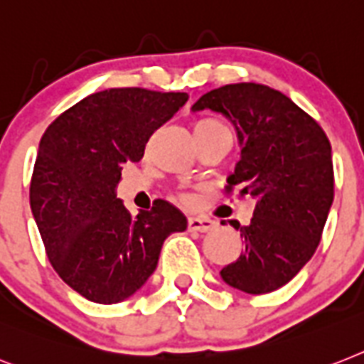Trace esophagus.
I'll return each instance as SVG.
<instances>
[{
  "label": "esophagus",
  "mask_w": 364,
  "mask_h": 364,
  "mask_svg": "<svg viewBox=\"0 0 364 364\" xmlns=\"http://www.w3.org/2000/svg\"><path fill=\"white\" fill-rule=\"evenodd\" d=\"M189 230H197V232H208V230L215 229V221H212L210 218H204V215H191L188 219Z\"/></svg>",
  "instance_id": "obj_1"
}]
</instances>
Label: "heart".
I'll return each mask as SVG.
<instances>
[{"mask_svg": "<svg viewBox=\"0 0 364 364\" xmlns=\"http://www.w3.org/2000/svg\"><path fill=\"white\" fill-rule=\"evenodd\" d=\"M214 126H225L223 122L218 119H200L195 122V130H203V128H214Z\"/></svg>", "mask_w": 364, "mask_h": 364, "instance_id": "b5f03b06", "label": "heart"}]
</instances>
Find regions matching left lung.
<instances>
[{
    "label": "left lung",
    "mask_w": 364,
    "mask_h": 364,
    "mask_svg": "<svg viewBox=\"0 0 364 364\" xmlns=\"http://www.w3.org/2000/svg\"><path fill=\"white\" fill-rule=\"evenodd\" d=\"M193 111L212 109L236 128L242 158L227 178L257 199L238 260L221 269L232 288L268 294L311 260L333 204L331 143L311 115L287 95L260 83H232L206 92ZM225 225V223H223Z\"/></svg>",
    "instance_id": "8db88e82"
}]
</instances>
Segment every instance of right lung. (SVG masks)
<instances>
[{"instance_id": "obj_1", "label": "right lung", "mask_w": 364, "mask_h": 364, "mask_svg": "<svg viewBox=\"0 0 364 364\" xmlns=\"http://www.w3.org/2000/svg\"><path fill=\"white\" fill-rule=\"evenodd\" d=\"M188 102L186 92L107 89L48 126L38 145L29 203L59 277L95 303L124 301L154 273L165 238L188 219L167 200L132 215L117 184L146 141Z\"/></svg>"}]
</instances>
